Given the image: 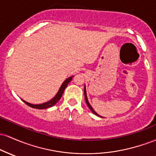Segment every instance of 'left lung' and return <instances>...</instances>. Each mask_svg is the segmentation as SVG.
Wrapping results in <instances>:
<instances>
[{
	"mask_svg": "<svg viewBox=\"0 0 156 156\" xmlns=\"http://www.w3.org/2000/svg\"><path fill=\"white\" fill-rule=\"evenodd\" d=\"M84 96H85V101H86V103H87V105H88V107L89 108V109H90V110L92 111V112L93 113V114H95V115L98 116V117H101V116H100L99 114H98V113L95 112V111H94V109H93V108L92 107V105H91L90 104H89V101H88V98H87V91H86V86H84Z\"/></svg>",
	"mask_w": 156,
	"mask_h": 156,
	"instance_id": "1",
	"label": "left lung"
}]
</instances>
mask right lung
I'll return each mask as SVG.
<instances>
[{"instance_id":"right-lung-1","label":"right lung","mask_w":156,"mask_h":156,"mask_svg":"<svg viewBox=\"0 0 156 156\" xmlns=\"http://www.w3.org/2000/svg\"><path fill=\"white\" fill-rule=\"evenodd\" d=\"M73 77L74 76L69 77V78H67V79L64 80V81L63 82V83H62V86H61L59 89H58V92H57L56 94L54 96V98H52V99L50 100L49 101L45 102V103H41V104H31V103L25 101L24 100H22V101L24 102L26 104L29 105L30 107H31V108H36V109H45V108H50V107H52L61 99V98H62V94H63V93H64V89H65L66 87H67L68 83H69V82L72 80Z\"/></svg>"}]
</instances>
